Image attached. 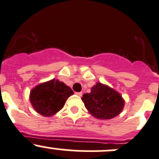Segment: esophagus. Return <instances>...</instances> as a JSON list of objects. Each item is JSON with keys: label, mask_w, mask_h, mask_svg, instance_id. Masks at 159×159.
I'll return each mask as SVG.
<instances>
[{"label": "esophagus", "mask_w": 159, "mask_h": 159, "mask_svg": "<svg viewBox=\"0 0 159 159\" xmlns=\"http://www.w3.org/2000/svg\"><path fill=\"white\" fill-rule=\"evenodd\" d=\"M75 94H76L77 95H78V96H81V95H82V92H81V91H80V92H76V93H75Z\"/></svg>", "instance_id": "1"}]
</instances>
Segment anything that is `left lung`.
Listing matches in <instances>:
<instances>
[{
    "label": "left lung",
    "mask_w": 159,
    "mask_h": 159,
    "mask_svg": "<svg viewBox=\"0 0 159 159\" xmlns=\"http://www.w3.org/2000/svg\"><path fill=\"white\" fill-rule=\"evenodd\" d=\"M81 100L90 113L100 119H110L119 115L125 104L121 94L101 83H97L90 93L83 94Z\"/></svg>",
    "instance_id": "left-lung-1"
}]
</instances>
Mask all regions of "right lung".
<instances>
[{"label":"right lung","mask_w":159,"mask_h":159,"mask_svg":"<svg viewBox=\"0 0 159 159\" xmlns=\"http://www.w3.org/2000/svg\"><path fill=\"white\" fill-rule=\"evenodd\" d=\"M73 91L70 87L58 80L53 79L32 90L30 100L37 112L49 117L61 109Z\"/></svg>","instance_id":"add662e5"}]
</instances>
